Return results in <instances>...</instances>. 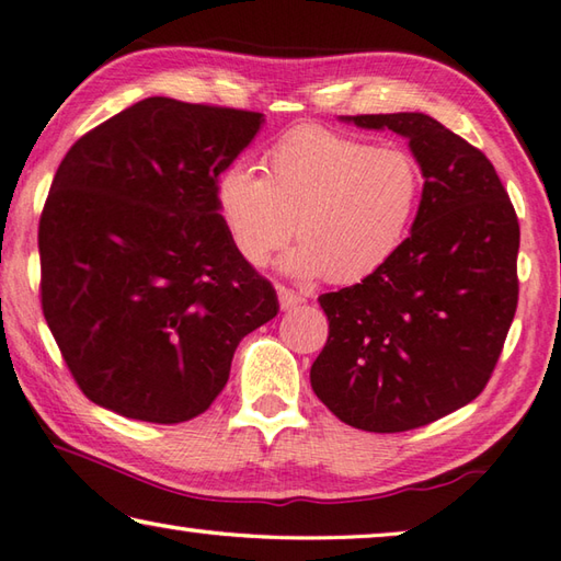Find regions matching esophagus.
<instances>
[{
  "instance_id": "obj_1",
  "label": "esophagus",
  "mask_w": 561,
  "mask_h": 561,
  "mask_svg": "<svg viewBox=\"0 0 561 561\" xmlns=\"http://www.w3.org/2000/svg\"><path fill=\"white\" fill-rule=\"evenodd\" d=\"M278 302H280V310H295V308H298V305H302L305 300H302L300 295L295 293V290L285 288V285H278Z\"/></svg>"
}]
</instances>
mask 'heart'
I'll return each mask as SVG.
<instances>
[{"instance_id": "heart-1", "label": "heart", "mask_w": 561, "mask_h": 561, "mask_svg": "<svg viewBox=\"0 0 561 561\" xmlns=\"http://www.w3.org/2000/svg\"><path fill=\"white\" fill-rule=\"evenodd\" d=\"M263 178L234 163L215 185L217 213L237 253L263 266L298 247L283 266L293 276L352 285L386 266L403 244L422 197L415 158L322 126H295L263 153Z\"/></svg>"}]
</instances>
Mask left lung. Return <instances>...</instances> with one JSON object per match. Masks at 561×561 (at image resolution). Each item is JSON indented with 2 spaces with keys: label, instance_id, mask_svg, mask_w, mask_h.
<instances>
[{
  "label": "left lung",
  "instance_id": "left-lung-1",
  "mask_svg": "<svg viewBox=\"0 0 561 561\" xmlns=\"http://www.w3.org/2000/svg\"><path fill=\"white\" fill-rule=\"evenodd\" d=\"M408 136L425 175L410 237L371 276L320 295L314 396L346 425L408 432L489 383L517 308L520 225L493 163L420 112L348 116Z\"/></svg>",
  "mask_w": 561,
  "mask_h": 561
}]
</instances>
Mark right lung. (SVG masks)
Wrapping results in <instances>:
<instances>
[{"label": "right lung", "mask_w": 561, "mask_h": 561, "mask_svg": "<svg viewBox=\"0 0 561 561\" xmlns=\"http://www.w3.org/2000/svg\"><path fill=\"white\" fill-rule=\"evenodd\" d=\"M263 114L149 98L70 146L38 221L41 308L78 388L175 425L215 403L239 342L278 312L217 213Z\"/></svg>", "instance_id": "add662e5"}]
</instances>
